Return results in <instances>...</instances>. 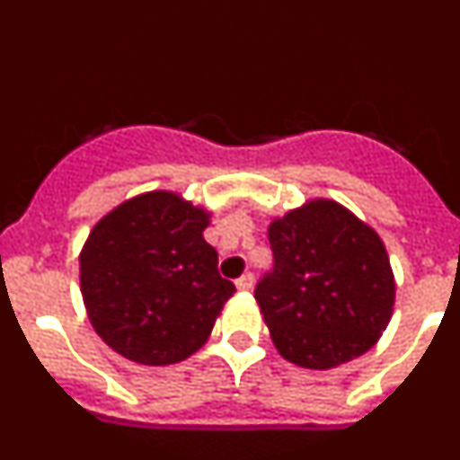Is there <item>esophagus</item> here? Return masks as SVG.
<instances>
[{
	"label": "esophagus",
	"instance_id": "obj_1",
	"mask_svg": "<svg viewBox=\"0 0 460 460\" xmlns=\"http://www.w3.org/2000/svg\"><path fill=\"white\" fill-rule=\"evenodd\" d=\"M234 286H237L239 292H249L251 288H253V274H243L242 279H237Z\"/></svg>",
	"mask_w": 460,
	"mask_h": 460
}]
</instances>
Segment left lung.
Listing matches in <instances>:
<instances>
[{
    "label": "left lung",
    "mask_w": 460,
    "mask_h": 460,
    "mask_svg": "<svg viewBox=\"0 0 460 460\" xmlns=\"http://www.w3.org/2000/svg\"><path fill=\"white\" fill-rule=\"evenodd\" d=\"M267 234L274 271L258 283L255 302L279 355L329 371L371 350L396 299L380 234L329 198L274 217Z\"/></svg>",
    "instance_id": "obj_1"
}]
</instances>
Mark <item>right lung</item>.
Listing matches in <instances>:
<instances>
[{
	"label": "right lung",
	"instance_id": "right-lung-1",
	"mask_svg": "<svg viewBox=\"0 0 460 460\" xmlns=\"http://www.w3.org/2000/svg\"><path fill=\"white\" fill-rule=\"evenodd\" d=\"M211 211L177 190L119 202L80 251V292L93 332L124 359L170 367L209 339L234 286L202 233Z\"/></svg>",
	"mask_w": 460,
	"mask_h": 460
}]
</instances>
